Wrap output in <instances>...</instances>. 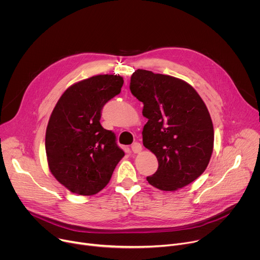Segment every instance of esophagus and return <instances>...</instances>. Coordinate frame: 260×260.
<instances>
[{
	"label": "esophagus",
	"mask_w": 260,
	"mask_h": 260,
	"mask_svg": "<svg viewBox=\"0 0 260 260\" xmlns=\"http://www.w3.org/2000/svg\"><path fill=\"white\" fill-rule=\"evenodd\" d=\"M142 149H143V148H142V145L139 144V143H133L132 146H131V150H132V152L135 153V154L141 152Z\"/></svg>",
	"instance_id": "esophagus-1"
}]
</instances>
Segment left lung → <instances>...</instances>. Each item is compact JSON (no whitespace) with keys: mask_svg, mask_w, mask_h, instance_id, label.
<instances>
[{"mask_svg":"<svg viewBox=\"0 0 260 260\" xmlns=\"http://www.w3.org/2000/svg\"><path fill=\"white\" fill-rule=\"evenodd\" d=\"M130 90L143 102V115L148 118L144 146L158 160L148 182L172 191L194 181L209 164L214 139L211 117L201 96L183 80L146 70L133 73Z\"/></svg>","mask_w":260,"mask_h":260,"instance_id":"obj_1","label":"left lung"}]
</instances>
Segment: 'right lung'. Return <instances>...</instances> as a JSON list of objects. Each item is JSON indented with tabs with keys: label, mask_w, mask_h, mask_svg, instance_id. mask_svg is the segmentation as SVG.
<instances>
[{
	"label": "right lung",
	"mask_w": 260,
	"mask_h": 260,
	"mask_svg": "<svg viewBox=\"0 0 260 260\" xmlns=\"http://www.w3.org/2000/svg\"><path fill=\"white\" fill-rule=\"evenodd\" d=\"M124 80L98 75L69 87L58 100L46 132V152L53 176L72 192L102 190L124 157L116 136L102 127L104 105L121 92Z\"/></svg>",
	"instance_id": "obj_1"
}]
</instances>
